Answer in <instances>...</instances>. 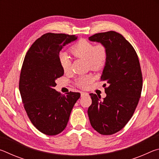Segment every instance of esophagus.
Here are the masks:
<instances>
[{
	"label": "esophagus",
	"instance_id": "34e87169",
	"mask_svg": "<svg viewBox=\"0 0 159 159\" xmlns=\"http://www.w3.org/2000/svg\"><path fill=\"white\" fill-rule=\"evenodd\" d=\"M87 95H88V94L87 93H84V92L80 93V96H81V98H83V97L87 96Z\"/></svg>",
	"mask_w": 159,
	"mask_h": 159
}]
</instances>
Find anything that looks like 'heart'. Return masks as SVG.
Listing matches in <instances>:
<instances>
[{
  "instance_id": "heart-1",
  "label": "heart",
  "mask_w": 159,
  "mask_h": 159,
  "mask_svg": "<svg viewBox=\"0 0 159 159\" xmlns=\"http://www.w3.org/2000/svg\"><path fill=\"white\" fill-rule=\"evenodd\" d=\"M72 55L78 58L85 59L88 66L91 70L99 71L105 65L108 60V50L106 45L99 43L95 45L93 42L86 39H80L70 48ZM60 64L64 73H67L71 69V60L66 54H61L60 57ZM92 76L84 75L76 80V85L85 88L92 82Z\"/></svg>"
}]
</instances>
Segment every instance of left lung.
<instances>
[{
	"label": "left lung",
	"mask_w": 159,
	"mask_h": 159,
	"mask_svg": "<svg viewBox=\"0 0 159 159\" xmlns=\"http://www.w3.org/2000/svg\"><path fill=\"white\" fill-rule=\"evenodd\" d=\"M108 50V60L101 76L107 83L106 98L90 93L92 104L88 110L90 124L99 134L109 135L127 124L140 98L142 75L139 59L132 45L121 34L110 31L88 38Z\"/></svg>",
	"instance_id": "left-lung-1"
}]
</instances>
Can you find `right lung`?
Wrapping results in <instances>:
<instances>
[{"label":"right lung","instance_id":"1","mask_svg":"<svg viewBox=\"0 0 159 159\" xmlns=\"http://www.w3.org/2000/svg\"><path fill=\"white\" fill-rule=\"evenodd\" d=\"M76 39L75 35L45 34L32 44L24 60L19 83L24 107L32 124L47 135L65 129L80 97L79 93L64 95L54 89L55 80L64 75L60 52Z\"/></svg>","mask_w":159,"mask_h":159}]
</instances>
